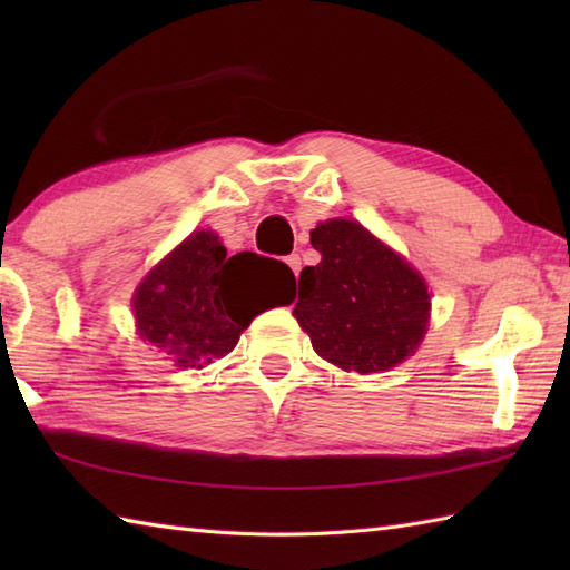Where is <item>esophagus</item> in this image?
<instances>
[{
  "instance_id": "1",
  "label": "esophagus",
  "mask_w": 570,
  "mask_h": 570,
  "mask_svg": "<svg viewBox=\"0 0 570 570\" xmlns=\"http://www.w3.org/2000/svg\"><path fill=\"white\" fill-rule=\"evenodd\" d=\"M286 264L292 266V272L298 276V272H301V257H298V254H288V257H286Z\"/></svg>"
}]
</instances>
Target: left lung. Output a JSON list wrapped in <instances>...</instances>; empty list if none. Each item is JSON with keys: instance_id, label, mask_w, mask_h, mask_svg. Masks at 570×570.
<instances>
[{"instance_id": "obj_1", "label": "left lung", "mask_w": 570, "mask_h": 570, "mask_svg": "<svg viewBox=\"0 0 570 570\" xmlns=\"http://www.w3.org/2000/svg\"><path fill=\"white\" fill-rule=\"evenodd\" d=\"M316 266L298 276L294 316L316 353L345 372H384L416 353L429 331L431 294L402 254L345 217L318 223Z\"/></svg>"}]
</instances>
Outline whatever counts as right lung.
<instances>
[{
	"mask_svg": "<svg viewBox=\"0 0 570 570\" xmlns=\"http://www.w3.org/2000/svg\"><path fill=\"white\" fill-rule=\"evenodd\" d=\"M294 284L284 262L254 252L229 257L213 229H196L141 278L131 308L141 341L180 370H200L233 353L257 313L292 304Z\"/></svg>",
	"mask_w": 570,
	"mask_h": 570,
	"instance_id": "1",
	"label": "right lung"
}]
</instances>
